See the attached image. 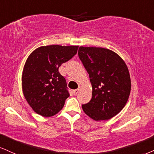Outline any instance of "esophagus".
<instances>
[{"label": "esophagus", "mask_w": 154, "mask_h": 154, "mask_svg": "<svg viewBox=\"0 0 154 154\" xmlns=\"http://www.w3.org/2000/svg\"><path fill=\"white\" fill-rule=\"evenodd\" d=\"M79 91H80V89L78 88V89H75V90L73 91V93L74 95H76L77 94H79Z\"/></svg>", "instance_id": "1"}]
</instances>
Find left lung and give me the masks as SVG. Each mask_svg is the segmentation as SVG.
<instances>
[{
  "instance_id": "obj_1",
  "label": "left lung",
  "mask_w": 154,
  "mask_h": 154,
  "mask_svg": "<svg viewBox=\"0 0 154 154\" xmlns=\"http://www.w3.org/2000/svg\"><path fill=\"white\" fill-rule=\"evenodd\" d=\"M78 54L93 90L91 100L82 105L83 111L95 121L109 120L123 109L129 97L128 67L119 55L107 48L81 46Z\"/></svg>"
}]
</instances>
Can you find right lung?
Instances as JSON below:
<instances>
[{"mask_svg":"<svg viewBox=\"0 0 154 154\" xmlns=\"http://www.w3.org/2000/svg\"><path fill=\"white\" fill-rule=\"evenodd\" d=\"M78 48V45H46L28 56L23 71L22 88L28 104L38 114L53 116L63 109L70 94L58 68L77 54Z\"/></svg>","mask_w":154,"mask_h":154,"instance_id":"1","label":"right lung"}]
</instances>
